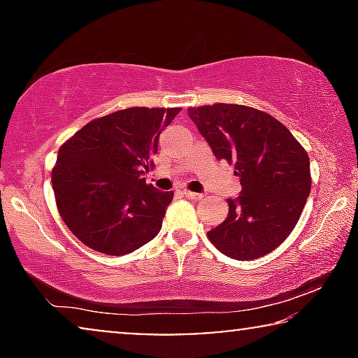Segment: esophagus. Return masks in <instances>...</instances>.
Listing matches in <instances>:
<instances>
[{
    "label": "esophagus",
    "mask_w": 358,
    "mask_h": 358,
    "mask_svg": "<svg viewBox=\"0 0 358 358\" xmlns=\"http://www.w3.org/2000/svg\"><path fill=\"white\" fill-rule=\"evenodd\" d=\"M182 194L185 195V197H189V199H192V200H202V199H203V195H202V194L192 192V190H187V189H185Z\"/></svg>",
    "instance_id": "34e87169"
}]
</instances>
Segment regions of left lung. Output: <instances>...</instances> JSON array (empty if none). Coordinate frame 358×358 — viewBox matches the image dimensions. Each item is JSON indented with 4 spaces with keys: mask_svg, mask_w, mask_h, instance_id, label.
Listing matches in <instances>:
<instances>
[{
    "mask_svg": "<svg viewBox=\"0 0 358 358\" xmlns=\"http://www.w3.org/2000/svg\"><path fill=\"white\" fill-rule=\"evenodd\" d=\"M187 110L241 182V195L227 200V220L207 233L210 243L236 261L272 252L296 227L310 195L306 150L282 122L254 107L217 102Z\"/></svg>",
    "mask_w": 358,
    "mask_h": 358,
    "instance_id": "left-lung-1",
    "label": "left lung"
}]
</instances>
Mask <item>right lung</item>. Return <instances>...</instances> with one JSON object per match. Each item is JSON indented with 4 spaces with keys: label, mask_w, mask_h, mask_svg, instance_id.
Masks as SVG:
<instances>
[{
    "label": "right lung",
    "mask_w": 358,
    "mask_h": 358,
    "mask_svg": "<svg viewBox=\"0 0 358 358\" xmlns=\"http://www.w3.org/2000/svg\"><path fill=\"white\" fill-rule=\"evenodd\" d=\"M179 112L129 107L87 122L60 146L52 169L57 208L85 246L124 256L159 233L174 192H159L143 174Z\"/></svg>",
    "instance_id": "1"
}]
</instances>
